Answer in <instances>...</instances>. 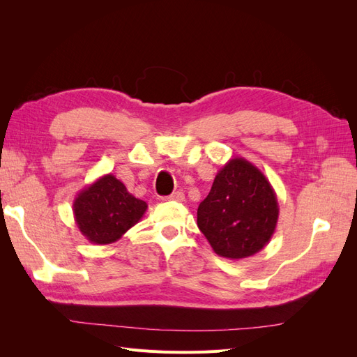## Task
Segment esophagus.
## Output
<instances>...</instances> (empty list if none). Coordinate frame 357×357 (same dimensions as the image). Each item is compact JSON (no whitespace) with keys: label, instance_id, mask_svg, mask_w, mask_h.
Listing matches in <instances>:
<instances>
[{"label":"esophagus","instance_id":"esophagus-1","mask_svg":"<svg viewBox=\"0 0 357 357\" xmlns=\"http://www.w3.org/2000/svg\"><path fill=\"white\" fill-rule=\"evenodd\" d=\"M164 199H168V201H177V202H181L183 199H185V193L177 190V192H172L169 197H165Z\"/></svg>","mask_w":357,"mask_h":357}]
</instances>
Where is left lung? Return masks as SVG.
<instances>
[{
    "label": "left lung",
    "mask_w": 357,
    "mask_h": 357,
    "mask_svg": "<svg viewBox=\"0 0 357 357\" xmlns=\"http://www.w3.org/2000/svg\"><path fill=\"white\" fill-rule=\"evenodd\" d=\"M277 220L271 183L244 158L226 162L198 207L199 231L215 253L232 261L261 252L274 235Z\"/></svg>",
    "instance_id": "1"
}]
</instances>
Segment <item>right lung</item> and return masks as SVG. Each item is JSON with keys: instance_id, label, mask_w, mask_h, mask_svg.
Listing matches in <instances>:
<instances>
[{"instance_id": "1", "label": "right lung", "mask_w": 357, "mask_h": 357, "mask_svg": "<svg viewBox=\"0 0 357 357\" xmlns=\"http://www.w3.org/2000/svg\"><path fill=\"white\" fill-rule=\"evenodd\" d=\"M147 204L129 193L113 174H105L82 189L73 202L74 220L86 240L105 245L116 243L142 220Z\"/></svg>"}]
</instances>
